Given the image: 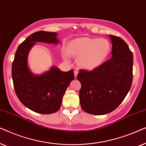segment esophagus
Masks as SVG:
<instances>
[{
    "label": "esophagus",
    "mask_w": 146,
    "mask_h": 146,
    "mask_svg": "<svg viewBox=\"0 0 146 146\" xmlns=\"http://www.w3.org/2000/svg\"><path fill=\"white\" fill-rule=\"evenodd\" d=\"M77 74H78V70H75L74 71V75H75V77H76Z\"/></svg>",
    "instance_id": "esophagus-1"
}]
</instances>
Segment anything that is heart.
I'll list each match as a JSON object with an SVG mask.
<instances>
[{"label": "heart", "instance_id": "b5f03b06", "mask_svg": "<svg viewBox=\"0 0 146 146\" xmlns=\"http://www.w3.org/2000/svg\"><path fill=\"white\" fill-rule=\"evenodd\" d=\"M111 49L110 42L106 38L81 37L69 42L67 50L63 51V57L65 60L69 59V54L79 57V64L81 67L92 69L104 63Z\"/></svg>", "mask_w": 146, "mask_h": 146}]
</instances>
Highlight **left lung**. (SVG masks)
Here are the masks:
<instances>
[{
	"mask_svg": "<svg viewBox=\"0 0 146 146\" xmlns=\"http://www.w3.org/2000/svg\"><path fill=\"white\" fill-rule=\"evenodd\" d=\"M110 37L112 57L92 71L80 69L77 75L81 84V108L93 115H104L115 110L131 86L132 52L122 38L111 35Z\"/></svg>",
	"mask_w": 146,
	"mask_h": 146,
	"instance_id": "8db88e82",
	"label": "left lung"
}]
</instances>
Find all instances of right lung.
<instances>
[{
  "instance_id": "1",
  "label": "right lung",
  "mask_w": 146,
  "mask_h": 146,
  "mask_svg": "<svg viewBox=\"0 0 146 146\" xmlns=\"http://www.w3.org/2000/svg\"><path fill=\"white\" fill-rule=\"evenodd\" d=\"M56 33L38 31L29 36L20 44L12 65V78L17 97L31 110L42 114L53 113L59 110L63 97L74 72L60 71L52 67L42 75H34L27 63L31 48L36 42L57 44Z\"/></svg>"
}]
</instances>
